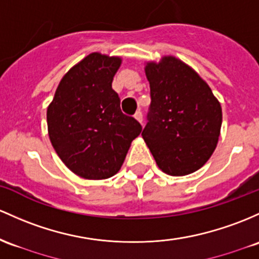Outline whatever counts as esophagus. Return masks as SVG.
<instances>
[{
    "instance_id": "34e87169",
    "label": "esophagus",
    "mask_w": 259,
    "mask_h": 259,
    "mask_svg": "<svg viewBox=\"0 0 259 259\" xmlns=\"http://www.w3.org/2000/svg\"><path fill=\"white\" fill-rule=\"evenodd\" d=\"M134 116H135L136 120H138L139 123H140L141 125H143V113H141L140 110H138V112L135 113V115H134Z\"/></svg>"
}]
</instances>
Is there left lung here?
<instances>
[{"label": "left lung", "instance_id": "left-lung-1", "mask_svg": "<svg viewBox=\"0 0 259 259\" xmlns=\"http://www.w3.org/2000/svg\"><path fill=\"white\" fill-rule=\"evenodd\" d=\"M145 73L151 104L141 135L158 168L177 177L198 171L218 145L220 102L198 72L175 56L146 62Z\"/></svg>", "mask_w": 259, "mask_h": 259}]
</instances>
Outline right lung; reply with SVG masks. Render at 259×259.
<instances>
[{"label":"right lung","instance_id":"obj_1","mask_svg":"<svg viewBox=\"0 0 259 259\" xmlns=\"http://www.w3.org/2000/svg\"><path fill=\"white\" fill-rule=\"evenodd\" d=\"M119 56L92 53L61 78L47 110L51 145L65 166L84 180H107L120 169L140 123L120 109L112 88Z\"/></svg>","mask_w":259,"mask_h":259}]
</instances>
